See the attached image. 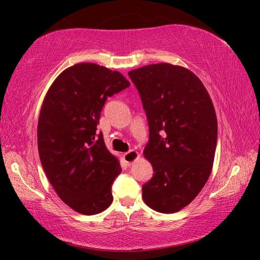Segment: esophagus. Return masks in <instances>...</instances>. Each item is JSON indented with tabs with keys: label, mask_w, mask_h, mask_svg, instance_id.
Returning <instances> with one entry per match:
<instances>
[{
	"label": "esophagus",
	"mask_w": 260,
	"mask_h": 260,
	"mask_svg": "<svg viewBox=\"0 0 260 260\" xmlns=\"http://www.w3.org/2000/svg\"><path fill=\"white\" fill-rule=\"evenodd\" d=\"M129 151H131L130 149H127V150H124V152H129Z\"/></svg>",
	"instance_id": "1"
}]
</instances>
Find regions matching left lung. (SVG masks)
<instances>
[{
  "instance_id": "left-lung-1",
  "label": "left lung",
  "mask_w": 260,
  "mask_h": 260,
  "mask_svg": "<svg viewBox=\"0 0 260 260\" xmlns=\"http://www.w3.org/2000/svg\"><path fill=\"white\" fill-rule=\"evenodd\" d=\"M130 83L117 71L92 62L77 63L54 80L42 103L38 149L46 176L58 197L84 215L111 205L119 161L97 133L109 97Z\"/></svg>"
}]
</instances>
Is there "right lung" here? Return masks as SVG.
Masks as SVG:
<instances>
[{
  "label": "right lung",
  "mask_w": 260,
  "mask_h": 260,
  "mask_svg": "<svg viewBox=\"0 0 260 260\" xmlns=\"http://www.w3.org/2000/svg\"><path fill=\"white\" fill-rule=\"evenodd\" d=\"M147 113L144 156L154 176L142 198L159 213H176L197 198L211 175L218 120L208 92L183 67L154 63L130 71Z\"/></svg>",
  "instance_id": "obj_1"
}]
</instances>
